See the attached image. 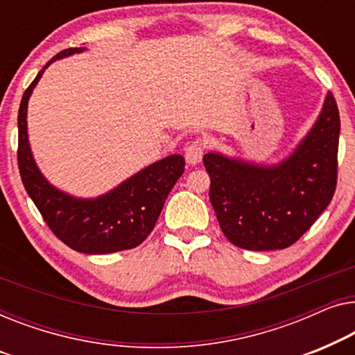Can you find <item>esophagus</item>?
<instances>
[{
  "instance_id": "obj_1",
  "label": "esophagus",
  "mask_w": 355,
  "mask_h": 355,
  "mask_svg": "<svg viewBox=\"0 0 355 355\" xmlns=\"http://www.w3.org/2000/svg\"><path fill=\"white\" fill-rule=\"evenodd\" d=\"M204 149H206V146H204L202 141H199V139L189 143L188 146L184 148V159H187V162L191 164V166L201 162V159L204 156Z\"/></svg>"
}]
</instances>
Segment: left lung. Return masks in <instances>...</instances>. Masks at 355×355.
<instances>
[{
    "label": "left lung",
    "instance_id": "left-lung-1",
    "mask_svg": "<svg viewBox=\"0 0 355 355\" xmlns=\"http://www.w3.org/2000/svg\"><path fill=\"white\" fill-rule=\"evenodd\" d=\"M339 127L336 99L327 93L311 132L277 166L204 156L209 199L230 243L248 251L284 249L313 225L336 189Z\"/></svg>",
    "mask_w": 355,
    "mask_h": 355
}]
</instances>
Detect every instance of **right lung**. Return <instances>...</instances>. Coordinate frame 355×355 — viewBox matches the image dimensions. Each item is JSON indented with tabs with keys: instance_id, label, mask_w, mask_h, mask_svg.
I'll return each instance as SVG.
<instances>
[{
	"instance_id": "right-lung-1",
	"label": "right lung",
	"mask_w": 355,
	"mask_h": 355,
	"mask_svg": "<svg viewBox=\"0 0 355 355\" xmlns=\"http://www.w3.org/2000/svg\"><path fill=\"white\" fill-rule=\"evenodd\" d=\"M87 48L58 53L30 83L19 107L17 164L24 187L43 220L64 244L83 254H109L133 249L153 232L164 202L184 171V159L173 154L127 178L94 199H80L54 188L42 175L30 151L27 135L28 98L49 64Z\"/></svg>"
}]
</instances>
